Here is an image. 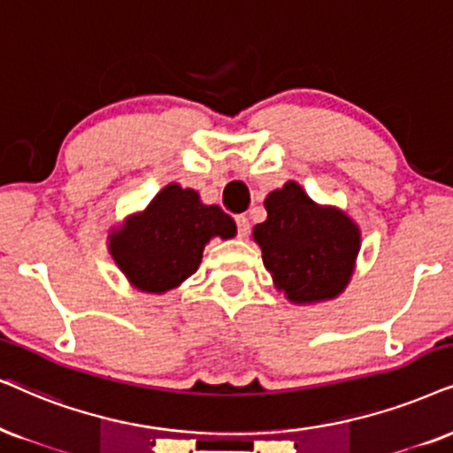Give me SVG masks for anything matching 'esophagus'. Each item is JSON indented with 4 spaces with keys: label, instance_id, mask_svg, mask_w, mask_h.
<instances>
[{
    "label": "esophagus",
    "instance_id": "34e87169",
    "mask_svg": "<svg viewBox=\"0 0 453 453\" xmlns=\"http://www.w3.org/2000/svg\"><path fill=\"white\" fill-rule=\"evenodd\" d=\"M236 226H238V236L246 238L250 232V221L246 215H236Z\"/></svg>",
    "mask_w": 453,
    "mask_h": 453
}]
</instances>
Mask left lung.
<instances>
[{"instance_id": "obj_1", "label": "left lung", "mask_w": 453, "mask_h": 453, "mask_svg": "<svg viewBox=\"0 0 453 453\" xmlns=\"http://www.w3.org/2000/svg\"><path fill=\"white\" fill-rule=\"evenodd\" d=\"M265 211L267 219L257 223L253 238L273 286L299 305L336 299L362 246L357 223L341 209L319 207L296 181L269 192Z\"/></svg>"}]
</instances>
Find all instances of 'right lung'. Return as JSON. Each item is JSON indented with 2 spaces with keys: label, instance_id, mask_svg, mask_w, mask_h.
I'll return each mask as SVG.
<instances>
[{
  "label": "right lung",
  "instance_id": "obj_1",
  "mask_svg": "<svg viewBox=\"0 0 453 453\" xmlns=\"http://www.w3.org/2000/svg\"><path fill=\"white\" fill-rule=\"evenodd\" d=\"M236 236V223L217 204H203L196 190L169 184L152 203L108 236V250L131 286L167 293L196 272L211 238Z\"/></svg>",
  "mask_w": 453,
  "mask_h": 453
}]
</instances>
